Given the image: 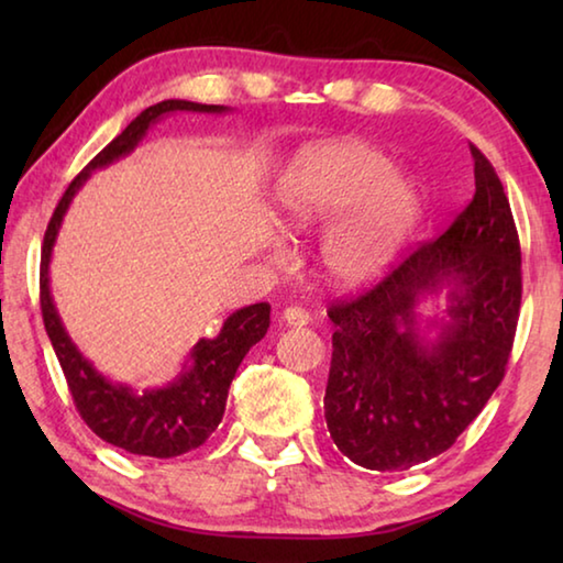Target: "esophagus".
Returning <instances> with one entry per match:
<instances>
[{
    "mask_svg": "<svg viewBox=\"0 0 563 563\" xmlns=\"http://www.w3.org/2000/svg\"><path fill=\"white\" fill-rule=\"evenodd\" d=\"M283 320L288 322L290 328H302L310 322V316L302 308H295V305H290V308L283 310Z\"/></svg>",
    "mask_w": 563,
    "mask_h": 563,
    "instance_id": "34e87169",
    "label": "esophagus"
}]
</instances>
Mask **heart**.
<instances>
[{
  "label": "heart",
  "instance_id": "obj_1",
  "mask_svg": "<svg viewBox=\"0 0 563 563\" xmlns=\"http://www.w3.org/2000/svg\"><path fill=\"white\" fill-rule=\"evenodd\" d=\"M383 151L357 139L302 146L275 180V216L288 231L332 221L320 258L345 288L377 280L397 258L419 216V188L389 168Z\"/></svg>",
  "mask_w": 563,
  "mask_h": 563
}]
</instances>
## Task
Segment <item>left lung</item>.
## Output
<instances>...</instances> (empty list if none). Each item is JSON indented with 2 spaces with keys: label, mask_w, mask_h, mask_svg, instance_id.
Instances as JSON below:
<instances>
[{
  "label": "left lung",
  "mask_w": 563,
  "mask_h": 563,
  "mask_svg": "<svg viewBox=\"0 0 563 563\" xmlns=\"http://www.w3.org/2000/svg\"><path fill=\"white\" fill-rule=\"evenodd\" d=\"M474 198L375 288L332 302L325 419L338 450L373 472H405L450 450L507 369L521 305L509 198L476 146ZM446 289L430 339L416 305Z\"/></svg>",
  "instance_id": "8db88e82"
}]
</instances>
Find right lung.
<instances>
[{"instance_id":"add662e5","label":"right lung","mask_w":563,"mask_h":563,"mask_svg":"<svg viewBox=\"0 0 563 563\" xmlns=\"http://www.w3.org/2000/svg\"><path fill=\"white\" fill-rule=\"evenodd\" d=\"M174 111L225 113L228 107L168 99L141 111L107 148L93 156L91 164L66 188L49 225H46L40 271V302L44 328L52 340L56 357H59V365L64 369L66 383H69V393L81 419L103 442L121 446V450L131 454L156 456V460H168V456L196 450V446H201L216 432V427L221 424L225 412L228 389H231L238 365L247 355V350L255 342H261L271 328V305L255 302L235 310L223 322V328L216 338H203L196 342L188 355V362L174 383L136 393L129 385L111 383L109 377H103L81 355L79 347L74 345L52 298L49 263L56 235H59V228L66 211H69L71 198L87 184L91 170L129 156L141 144V139L146 136V131L156 121L164 119L166 113Z\"/></svg>"}]
</instances>
